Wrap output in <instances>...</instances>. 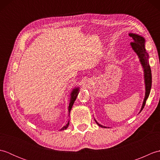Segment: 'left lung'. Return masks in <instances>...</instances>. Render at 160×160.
Wrapping results in <instances>:
<instances>
[{"label":"left lung","instance_id":"8db88e82","mask_svg":"<svg viewBox=\"0 0 160 160\" xmlns=\"http://www.w3.org/2000/svg\"><path fill=\"white\" fill-rule=\"evenodd\" d=\"M128 36L131 37L132 39V41L130 43L131 48L134 51V52L137 54L138 56L139 60H140L141 65L144 71V84H145V96L144 98L143 103H142L140 112L143 109L146 101H147V98H148L149 94H150V91L151 89V84H152V75H151V67L149 65L148 62V54L147 52L145 49V42L146 40L143 36H142L137 33H129ZM95 120V119H94ZM96 124L102 128H107L104 126L100 124L98 122L95 120Z\"/></svg>","mask_w":160,"mask_h":160}]
</instances>
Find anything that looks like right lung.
Here are the masks:
<instances>
[{"instance_id":"add662e5","label":"right lung","mask_w":160,"mask_h":160,"mask_svg":"<svg viewBox=\"0 0 160 160\" xmlns=\"http://www.w3.org/2000/svg\"><path fill=\"white\" fill-rule=\"evenodd\" d=\"M79 87H76L73 89V90L71 91V93L70 94V100H69V107H68V111H69V117L70 115V111L71 110V108H72L73 105L75 102V100H76L77 96L78 95V92H79ZM69 120L68 121V122L67 123L66 125H64V127L60 129V131H63V130H65V129L67 128V127H69Z\"/></svg>"}]
</instances>
